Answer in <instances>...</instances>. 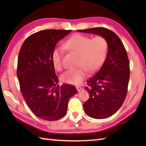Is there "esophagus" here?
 I'll return each mask as SVG.
<instances>
[{
  "label": "esophagus",
  "instance_id": "obj_1",
  "mask_svg": "<svg viewBox=\"0 0 146 146\" xmlns=\"http://www.w3.org/2000/svg\"><path fill=\"white\" fill-rule=\"evenodd\" d=\"M76 88L77 89L78 92H80V91H81V90H82V87H81V86H77Z\"/></svg>",
  "mask_w": 146,
  "mask_h": 146
}]
</instances>
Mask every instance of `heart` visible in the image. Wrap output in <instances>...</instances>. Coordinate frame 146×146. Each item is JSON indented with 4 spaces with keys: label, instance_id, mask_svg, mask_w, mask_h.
<instances>
[{
    "label": "heart",
    "instance_id": "obj_1",
    "mask_svg": "<svg viewBox=\"0 0 146 146\" xmlns=\"http://www.w3.org/2000/svg\"><path fill=\"white\" fill-rule=\"evenodd\" d=\"M64 48L76 52L79 56L78 69L66 70L61 76V81L70 85H79L86 76V70L94 73L100 68L106 58L108 43L104 37L88 36L77 34L64 43ZM63 51L54 48L51 54V60L55 69L61 70Z\"/></svg>",
    "mask_w": 146,
    "mask_h": 146
}]
</instances>
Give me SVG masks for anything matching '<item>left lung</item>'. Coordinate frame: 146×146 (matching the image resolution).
Returning a JSON list of instances; mask_svg holds the SVG:
<instances>
[{"instance_id":"1","label":"left lung","mask_w":146,"mask_h":146,"mask_svg":"<svg viewBox=\"0 0 146 146\" xmlns=\"http://www.w3.org/2000/svg\"><path fill=\"white\" fill-rule=\"evenodd\" d=\"M78 31L103 36L107 40L108 49L104 64L92 77L85 90L90 98L83 104L88 116L106 119L122 106L127 93L130 78L129 61L124 46L115 33L104 27Z\"/></svg>"}]
</instances>
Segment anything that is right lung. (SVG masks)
<instances>
[{"label": "right lung", "instance_id": "1", "mask_svg": "<svg viewBox=\"0 0 146 146\" xmlns=\"http://www.w3.org/2000/svg\"><path fill=\"white\" fill-rule=\"evenodd\" d=\"M71 30L46 29L33 34L22 45L17 76L26 104L39 119L57 120L66 113L68 100L76 94L73 85L59 86L51 54Z\"/></svg>", "mask_w": 146, "mask_h": 146}]
</instances>
